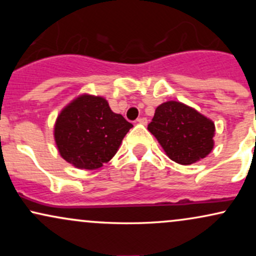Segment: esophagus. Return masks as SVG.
<instances>
[{"instance_id": "1", "label": "esophagus", "mask_w": 256, "mask_h": 256, "mask_svg": "<svg viewBox=\"0 0 256 256\" xmlns=\"http://www.w3.org/2000/svg\"><path fill=\"white\" fill-rule=\"evenodd\" d=\"M137 122H140V124H142V125H146L148 120H146V118H144V116H140V118L137 119Z\"/></svg>"}]
</instances>
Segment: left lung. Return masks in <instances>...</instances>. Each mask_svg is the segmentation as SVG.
<instances>
[{
    "mask_svg": "<svg viewBox=\"0 0 256 256\" xmlns=\"http://www.w3.org/2000/svg\"><path fill=\"white\" fill-rule=\"evenodd\" d=\"M148 130L168 158L180 165L196 162L213 149L212 120L180 102L170 101L158 106Z\"/></svg>",
    "mask_w": 256,
    "mask_h": 256,
    "instance_id": "obj_1",
    "label": "left lung"
}]
</instances>
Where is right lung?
<instances>
[{"label":"right lung","mask_w":256,"mask_h":256,"mask_svg":"<svg viewBox=\"0 0 256 256\" xmlns=\"http://www.w3.org/2000/svg\"><path fill=\"white\" fill-rule=\"evenodd\" d=\"M132 126L122 114L113 113L104 98L83 95L58 116L55 142L67 162L96 170L114 156Z\"/></svg>","instance_id":"obj_1"}]
</instances>
